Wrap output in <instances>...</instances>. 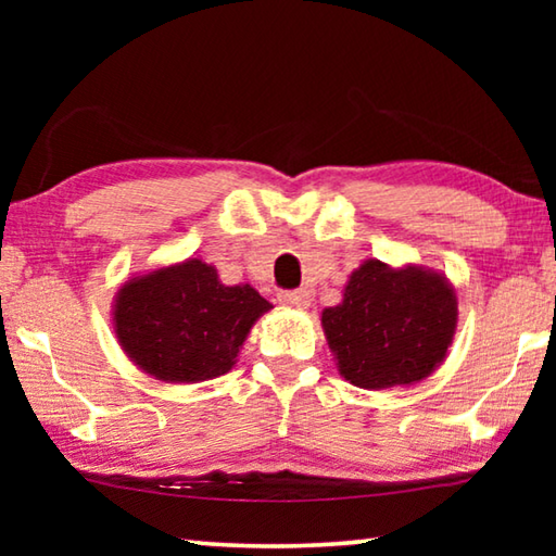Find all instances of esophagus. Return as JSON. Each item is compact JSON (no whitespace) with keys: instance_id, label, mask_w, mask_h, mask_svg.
I'll return each mask as SVG.
<instances>
[{"instance_id":"obj_1","label":"esophagus","mask_w":556,"mask_h":556,"mask_svg":"<svg viewBox=\"0 0 556 556\" xmlns=\"http://www.w3.org/2000/svg\"><path fill=\"white\" fill-rule=\"evenodd\" d=\"M279 304L289 308H308L312 306V294L306 289H294V291H279Z\"/></svg>"}]
</instances>
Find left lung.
<instances>
[{
  "instance_id": "obj_1",
  "label": "left lung",
  "mask_w": 556,
  "mask_h": 556,
  "mask_svg": "<svg viewBox=\"0 0 556 556\" xmlns=\"http://www.w3.org/2000/svg\"><path fill=\"white\" fill-rule=\"evenodd\" d=\"M458 301L437 269L365 260L321 326L338 372L363 390L427 380L454 343Z\"/></svg>"
}]
</instances>
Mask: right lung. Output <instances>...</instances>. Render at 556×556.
Wrapping results in <instances>:
<instances>
[{
    "instance_id": "add662e5",
    "label": "right lung",
    "mask_w": 556,
    "mask_h": 556,
    "mask_svg": "<svg viewBox=\"0 0 556 556\" xmlns=\"http://www.w3.org/2000/svg\"><path fill=\"white\" fill-rule=\"evenodd\" d=\"M271 304L250 285L228 287L199 257L129 277L112 304V328L131 363L162 382H205L238 353Z\"/></svg>"
}]
</instances>
